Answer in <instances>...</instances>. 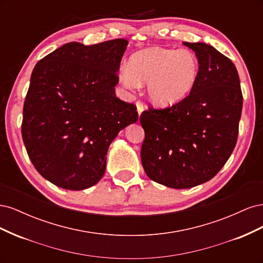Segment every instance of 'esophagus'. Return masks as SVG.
<instances>
[{"mask_svg":"<svg viewBox=\"0 0 263 263\" xmlns=\"http://www.w3.org/2000/svg\"><path fill=\"white\" fill-rule=\"evenodd\" d=\"M136 106H137V112H138V115L140 116V114L145 110V105L142 104V103H141L140 101H137V102H136Z\"/></svg>","mask_w":263,"mask_h":263,"instance_id":"obj_1","label":"esophagus"}]
</instances>
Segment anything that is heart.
I'll list each match as a JSON object with an SVG mask.
<instances>
[{
  "label": "heart",
  "instance_id": "obj_1",
  "mask_svg": "<svg viewBox=\"0 0 263 263\" xmlns=\"http://www.w3.org/2000/svg\"><path fill=\"white\" fill-rule=\"evenodd\" d=\"M200 73L201 62L192 50L155 47L134 53L118 80L128 90L147 83L148 99L158 106H170L194 90Z\"/></svg>",
  "mask_w": 263,
  "mask_h": 263
}]
</instances>
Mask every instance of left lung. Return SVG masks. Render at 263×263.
Listing matches in <instances>:
<instances>
[{
  "label": "left lung",
  "instance_id": "left-lung-1",
  "mask_svg": "<svg viewBox=\"0 0 263 263\" xmlns=\"http://www.w3.org/2000/svg\"><path fill=\"white\" fill-rule=\"evenodd\" d=\"M183 44L201 62L194 90L171 107H149L140 115L142 166L151 180L173 189L193 187L216 176L236 146L242 109L232 60L209 44Z\"/></svg>",
  "mask_w": 263,
  "mask_h": 263
}]
</instances>
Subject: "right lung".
<instances>
[{
	"label": "right lung",
	"mask_w": 263,
	"mask_h": 263,
	"mask_svg": "<svg viewBox=\"0 0 263 263\" xmlns=\"http://www.w3.org/2000/svg\"><path fill=\"white\" fill-rule=\"evenodd\" d=\"M128 42L68 43L37 62L23 108L22 136L46 180L80 191L104 176L117 134L138 121L136 106L116 98Z\"/></svg>",
	"instance_id": "add662e5"
}]
</instances>
